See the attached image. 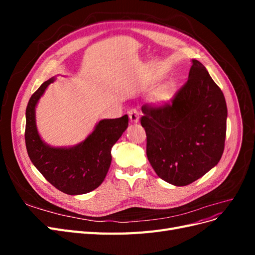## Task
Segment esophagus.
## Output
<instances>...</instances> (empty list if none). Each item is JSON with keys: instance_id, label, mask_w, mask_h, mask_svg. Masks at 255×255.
I'll return each instance as SVG.
<instances>
[{"instance_id": "obj_1", "label": "esophagus", "mask_w": 255, "mask_h": 255, "mask_svg": "<svg viewBox=\"0 0 255 255\" xmlns=\"http://www.w3.org/2000/svg\"><path fill=\"white\" fill-rule=\"evenodd\" d=\"M139 115H140L139 111L136 109H132L128 111V117L132 122H138V120H139Z\"/></svg>"}]
</instances>
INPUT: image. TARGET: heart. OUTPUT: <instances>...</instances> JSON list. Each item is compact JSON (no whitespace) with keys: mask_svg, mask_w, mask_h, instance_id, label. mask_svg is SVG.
<instances>
[{"mask_svg":"<svg viewBox=\"0 0 255 255\" xmlns=\"http://www.w3.org/2000/svg\"><path fill=\"white\" fill-rule=\"evenodd\" d=\"M170 94H171V91L169 88H166V89H163L161 91H159V94L157 95V101L159 103H165L169 99V97H170Z\"/></svg>","mask_w":255,"mask_h":255,"instance_id":"heart-1","label":"heart"}]
</instances>
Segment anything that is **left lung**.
Masks as SVG:
<instances>
[{"instance_id": "obj_1", "label": "left lung", "mask_w": 255, "mask_h": 255, "mask_svg": "<svg viewBox=\"0 0 255 255\" xmlns=\"http://www.w3.org/2000/svg\"><path fill=\"white\" fill-rule=\"evenodd\" d=\"M141 111L146 156L161 180L186 186L219 163L225 150L227 103L199 60L192 59L187 82L170 102L144 104Z\"/></svg>"}]
</instances>
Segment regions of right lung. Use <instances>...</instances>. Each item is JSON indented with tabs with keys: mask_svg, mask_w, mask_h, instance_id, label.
Segmentation results:
<instances>
[{
	"mask_svg": "<svg viewBox=\"0 0 255 255\" xmlns=\"http://www.w3.org/2000/svg\"><path fill=\"white\" fill-rule=\"evenodd\" d=\"M55 81H45L30 97L26 107L25 144L33 165L54 187L67 195H83L98 188L112 163V148L128 126V115L99 121L86 139L70 148L45 143L36 127V105L45 89Z\"/></svg>",
	"mask_w": 255,
	"mask_h": 255,
	"instance_id": "right-lung-1",
	"label": "right lung"
}]
</instances>
